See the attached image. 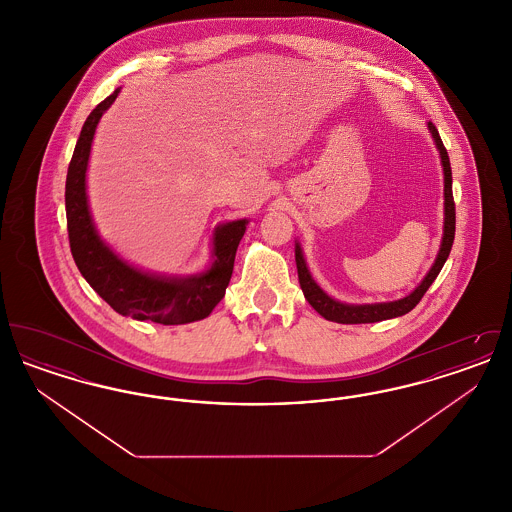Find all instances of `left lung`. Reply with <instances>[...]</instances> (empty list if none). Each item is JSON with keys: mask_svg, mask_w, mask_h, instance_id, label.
<instances>
[{"mask_svg": "<svg viewBox=\"0 0 512 512\" xmlns=\"http://www.w3.org/2000/svg\"><path fill=\"white\" fill-rule=\"evenodd\" d=\"M428 130L434 138V144L438 147L439 159H441V167H443V236H441V244H439L434 265L409 295L395 299V301L355 305V303H343V301L334 299L332 295H328L318 286L315 278L311 276V270L307 267L301 244L295 242V265H297L299 284H301L305 299L311 303V307L317 311L320 317L332 320V322H340V324H368V322L403 317L409 311H413L414 307L418 305V301L422 299V295L438 278L439 270L445 265V261L451 253V247H453V240H455V203H453V178H451V163H449L447 149L443 147L438 128L432 122H428Z\"/></svg>", "mask_w": 512, "mask_h": 512, "instance_id": "1", "label": "left lung"}]
</instances>
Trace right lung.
I'll return each instance as SVG.
<instances>
[{
  "instance_id": "right-lung-1",
  "label": "right lung",
  "mask_w": 512,
  "mask_h": 512,
  "mask_svg": "<svg viewBox=\"0 0 512 512\" xmlns=\"http://www.w3.org/2000/svg\"><path fill=\"white\" fill-rule=\"evenodd\" d=\"M121 88L103 99L84 122L65 184L67 228L74 263L84 280L122 317L157 324H188L209 317L228 288L236 249L244 238L247 219L215 226L209 267L188 276L157 274L134 267L99 236L88 203L86 172L92 142L103 113Z\"/></svg>"
}]
</instances>
